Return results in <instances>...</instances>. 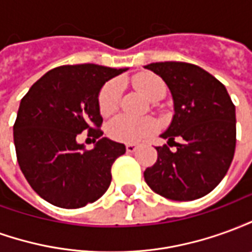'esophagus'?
I'll list each match as a JSON object with an SVG mask.
<instances>
[{"label":"esophagus","mask_w":252,"mask_h":252,"mask_svg":"<svg viewBox=\"0 0 252 252\" xmlns=\"http://www.w3.org/2000/svg\"><path fill=\"white\" fill-rule=\"evenodd\" d=\"M137 144H133V143H128V144H126V153H135L137 150Z\"/></svg>","instance_id":"obj_1"}]
</instances>
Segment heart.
<instances>
[{"label": "heart", "mask_w": 252, "mask_h": 252, "mask_svg": "<svg viewBox=\"0 0 252 252\" xmlns=\"http://www.w3.org/2000/svg\"><path fill=\"white\" fill-rule=\"evenodd\" d=\"M133 86L150 101H155L166 93V85L160 78L153 74H140L133 78ZM121 83L110 81L105 83L98 94V109L102 116L115 113L121 98ZM157 129V121L150 117L133 119L120 115L110 121L106 126V133L110 139L121 143H135L146 139Z\"/></svg>", "instance_id": "heart-1"}]
</instances>
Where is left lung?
I'll list each match as a JSON object with an SVG mask.
<instances>
[{
	"label": "left lung",
	"mask_w": 252,
	"mask_h": 252,
	"mask_svg": "<svg viewBox=\"0 0 252 252\" xmlns=\"http://www.w3.org/2000/svg\"><path fill=\"white\" fill-rule=\"evenodd\" d=\"M163 79L174 99V117L155 147L158 159L144 171L151 189L169 200L191 201L215 189L236 146V115L227 89L204 68L185 62L144 66ZM178 137L181 142L177 143ZM170 147H175L174 152Z\"/></svg>",
	"instance_id": "8db88e82"
}]
</instances>
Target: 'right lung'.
I'll return each mask as SVG.
<instances>
[{"label":"right lung","mask_w":252,"mask_h":252,"mask_svg":"<svg viewBox=\"0 0 252 252\" xmlns=\"http://www.w3.org/2000/svg\"><path fill=\"white\" fill-rule=\"evenodd\" d=\"M124 71L93 63L55 67L21 99L13 126L17 162L31 188L52 205L82 208L109 188L112 164L126 146L101 137L98 94ZM83 130L97 140L93 150L76 142Z\"/></svg>","instance_id":"obj_1"}]
</instances>
